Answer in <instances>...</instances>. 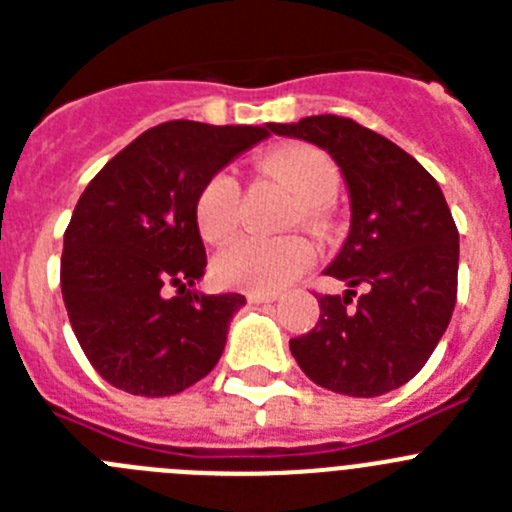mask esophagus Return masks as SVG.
Listing matches in <instances>:
<instances>
[{
    "label": "esophagus",
    "instance_id": "34e87169",
    "mask_svg": "<svg viewBox=\"0 0 512 512\" xmlns=\"http://www.w3.org/2000/svg\"><path fill=\"white\" fill-rule=\"evenodd\" d=\"M246 300L253 302V305H259V302H274L277 295H274V292H248Z\"/></svg>",
    "mask_w": 512,
    "mask_h": 512
}]
</instances>
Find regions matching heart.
Instances as JSON below:
<instances>
[{"label": "heart", "instance_id": "b5f03b06", "mask_svg": "<svg viewBox=\"0 0 512 512\" xmlns=\"http://www.w3.org/2000/svg\"><path fill=\"white\" fill-rule=\"evenodd\" d=\"M269 174L287 184L300 200L297 217L310 228L325 225V205L338 192L341 174L328 153L307 143H284L261 158ZM241 184L233 171L220 169L202 184L194 200V225L207 243H223L238 225ZM315 259V248L302 235L259 238L243 235L215 256V277L225 287L248 292H277L302 277Z\"/></svg>", "mask_w": 512, "mask_h": 512}]
</instances>
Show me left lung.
I'll return each mask as SVG.
<instances>
[{
    "label": "left lung",
    "instance_id": "obj_1",
    "mask_svg": "<svg viewBox=\"0 0 512 512\" xmlns=\"http://www.w3.org/2000/svg\"><path fill=\"white\" fill-rule=\"evenodd\" d=\"M271 130L328 151L351 192V233L325 269L348 284L346 295H320L318 323L289 351L330 392L397 390L431 359L456 305L459 230L441 187L410 153L351 117L312 115Z\"/></svg>",
    "mask_w": 512,
    "mask_h": 512
}]
</instances>
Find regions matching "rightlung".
<instances>
[{"label":"right lung","instance_id":"1","mask_svg":"<svg viewBox=\"0 0 512 512\" xmlns=\"http://www.w3.org/2000/svg\"><path fill=\"white\" fill-rule=\"evenodd\" d=\"M269 130L271 122H161L84 189L63 233L61 292L76 341L104 382L169 397L212 372L246 297L192 292L207 266L194 200Z\"/></svg>","mask_w":512,"mask_h":512}]
</instances>
